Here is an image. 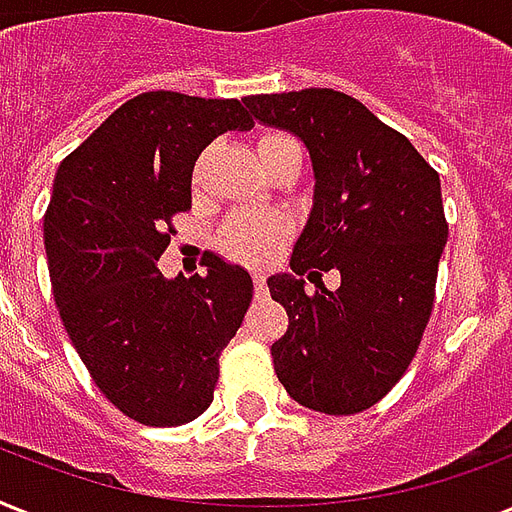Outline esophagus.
<instances>
[{
	"label": "esophagus",
	"instance_id": "1",
	"mask_svg": "<svg viewBox=\"0 0 512 512\" xmlns=\"http://www.w3.org/2000/svg\"><path fill=\"white\" fill-rule=\"evenodd\" d=\"M252 281H255V295L257 297H265L268 295V287H265V276L260 271L252 273Z\"/></svg>",
	"mask_w": 512,
	"mask_h": 512
}]
</instances>
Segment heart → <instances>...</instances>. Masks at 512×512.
Returning <instances> with one entry per match:
<instances>
[{
  "label": "heart",
  "mask_w": 512,
  "mask_h": 512,
  "mask_svg": "<svg viewBox=\"0 0 512 512\" xmlns=\"http://www.w3.org/2000/svg\"><path fill=\"white\" fill-rule=\"evenodd\" d=\"M257 151L263 156L276 151H303V148L287 132H268L260 140ZM284 239H287V223L281 217H239L225 228L223 252L244 263L263 265L276 255Z\"/></svg>",
  "instance_id": "heart-1"
}]
</instances>
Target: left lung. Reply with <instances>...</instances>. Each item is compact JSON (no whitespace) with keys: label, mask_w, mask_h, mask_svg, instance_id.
<instances>
[{"label":"left lung","mask_w":512,"mask_h":512,"mask_svg":"<svg viewBox=\"0 0 512 512\" xmlns=\"http://www.w3.org/2000/svg\"><path fill=\"white\" fill-rule=\"evenodd\" d=\"M244 106L303 140L316 180L289 260L295 276L268 279L289 316L271 345L279 382L313 412H364L404 377L433 311L449 239L438 172L345 92L249 95ZM321 270H340L341 287L324 288ZM303 275L316 293L304 292Z\"/></svg>","instance_id":"1"}]
</instances>
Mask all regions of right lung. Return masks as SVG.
Instances as JSON below:
<instances>
[{"instance_id":"right-lung-1","label":"right lung","mask_w":512,"mask_h":512,"mask_svg":"<svg viewBox=\"0 0 512 512\" xmlns=\"http://www.w3.org/2000/svg\"><path fill=\"white\" fill-rule=\"evenodd\" d=\"M228 130H252L239 100L156 90L116 108L60 162L44 215L52 295L100 393L130 420L175 428L215 396L220 353L252 303L241 265L164 279L172 217L191 209L193 164Z\"/></svg>"}]
</instances>
